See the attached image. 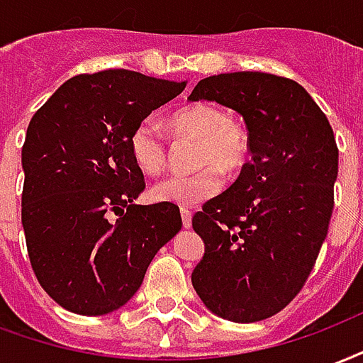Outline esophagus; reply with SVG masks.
<instances>
[{
  "label": "esophagus",
  "instance_id": "esophagus-1",
  "mask_svg": "<svg viewBox=\"0 0 363 363\" xmlns=\"http://www.w3.org/2000/svg\"><path fill=\"white\" fill-rule=\"evenodd\" d=\"M181 217H182V227L190 229L192 227V213L186 208H181Z\"/></svg>",
  "mask_w": 363,
  "mask_h": 363
}]
</instances>
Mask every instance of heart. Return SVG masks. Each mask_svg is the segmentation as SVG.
Segmentation results:
<instances>
[{
	"mask_svg": "<svg viewBox=\"0 0 363 363\" xmlns=\"http://www.w3.org/2000/svg\"><path fill=\"white\" fill-rule=\"evenodd\" d=\"M169 128L177 138L196 140L189 174H169L152 186L157 202L196 206L223 189V173H235L246 163L250 138L242 123L230 119L213 104H190L169 117ZM130 154L136 165L147 174L161 173L167 165V144L154 121H142L130 134Z\"/></svg>",
	"mask_w": 363,
	"mask_h": 363,
	"instance_id": "b5f03b06",
	"label": "heart"
}]
</instances>
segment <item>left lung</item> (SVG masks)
Listing matches in <instances>:
<instances>
[{
    "label": "left lung",
    "instance_id": "8db88e82",
    "mask_svg": "<svg viewBox=\"0 0 363 363\" xmlns=\"http://www.w3.org/2000/svg\"><path fill=\"white\" fill-rule=\"evenodd\" d=\"M190 101L242 115L252 160L192 217L203 257L192 284L209 311L235 323L275 315L302 291L331 221L339 147L302 86L269 72L200 80Z\"/></svg>",
    "mask_w": 363,
    "mask_h": 363
}]
</instances>
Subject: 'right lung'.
<instances>
[{
    "label": "right lung",
    "mask_w": 363,
    "mask_h": 363,
    "mask_svg": "<svg viewBox=\"0 0 363 363\" xmlns=\"http://www.w3.org/2000/svg\"><path fill=\"white\" fill-rule=\"evenodd\" d=\"M184 86L127 69L79 74L30 119L24 238L42 289L65 310L104 315L127 304L157 250L181 230L179 206L134 203L146 182L128 140Z\"/></svg>",
    "instance_id": "obj_1"
}]
</instances>
